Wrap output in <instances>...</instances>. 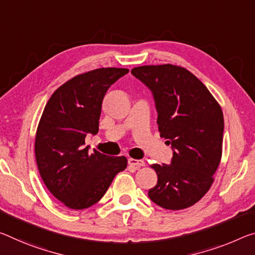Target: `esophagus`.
Returning <instances> with one entry per match:
<instances>
[{"label": "esophagus", "instance_id": "34e87169", "mask_svg": "<svg viewBox=\"0 0 255 255\" xmlns=\"http://www.w3.org/2000/svg\"><path fill=\"white\" fill-rule=\"evenodd\" d=\"M128 163L129 165H131V167H134L136 169H139L140 167H144L145 162L143 160H137V159H128Z\"/></svg>", "mask_w": 255, "mask_h": 255}]
</instances>
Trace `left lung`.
Instances as JSON below:
<instances>
[{
    "label": "left lung",
    "instance_id": "obj_1",
    "mask_svg": "<svg viewBox=\"0 0 255 255\" xmlns=\"http://www.w3.org/2000/svg\"><path fill=\"white\" fill-rule=\"evenodd\" d=\"M131 74L151 90L160 136L171 144V164H152L157 184L148 197L167 210L199 202L211 187L222 154L224 115L205 85L175 64L142 66Z\"/></svg>",
    "mask_w": 255,
    "mask_h": 255
}]
</instances>
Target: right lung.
I'll return each instance as SVG.
<instances>
[{
  "instance_id": "obj_1",
  "label": "right lung",
  "mask_w": 255,
  "mask_h": 255,
  "mask_svg": "<svg viewBox=\"0 0 255 255\" xmlns=\"http://www.w3.org/2000/svg\"><path fill=\"white\" fill-rule=\"evenodd\" d=\"M128 71L100 68L77 75L61 85L44 108L35 137L36 163L48 191L67 208L92 207L127 167L125 156L96 149L90 154L85 137L99 131L104 95Z\"/></svg>"
}]
</instances>
